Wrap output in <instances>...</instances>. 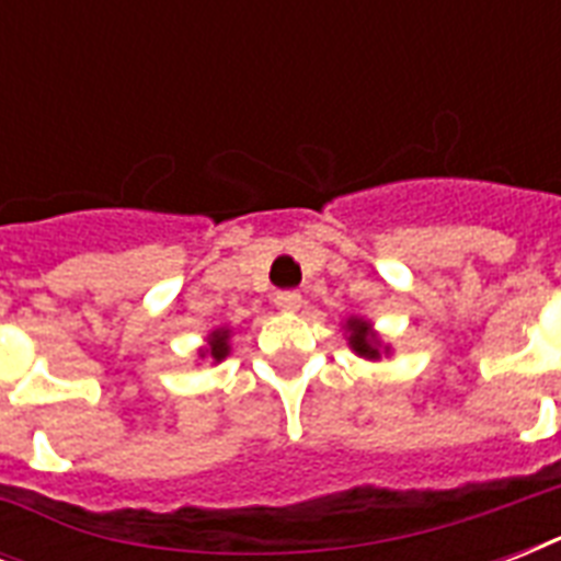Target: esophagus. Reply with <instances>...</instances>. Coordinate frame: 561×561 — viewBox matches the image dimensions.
<instances>
[{"instance_id": "1", "label": "esophagus", "mask_w": 561, "mask_h": 561, "mask_svg": "<svg viewBox=\"0 0 561 561\" xmlns=\"http://www.w3.org/2000/svg\"><path fill=\"white\" fill-rule=\"evenodd\" d=\"M276 308H279L282 314H297L299 308H302V297H299L297 290H285V294H276Z\"/></svg>"}]
</instances>
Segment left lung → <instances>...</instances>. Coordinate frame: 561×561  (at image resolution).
<instances>
[{
  "label": "left lung",
  "mask_w": 561,
  "mask_h": 561,
  "mask_svg": "<svg viewBox=\"0 0 561 561\" xmlns=\"http://www.w3.org/2000/svg\"><path fill=\"white\" fill-rule=\"evenodd\" d=\"M343 337L350 343V350L364 360H381L383 355H390V343H383L381 334L375 332L373 323L364 317H346Z\"/></svg>",
  "instance_id": "1"
}]
</instances>
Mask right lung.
Wrapping results in <instances>:
<instances>
[{"label": "right lung", "instance_id": "right-lung-1", "mask_svg": "<svg viewBox=\"0 0 561 561\" xmlns=\"http://www.w3.org/2000/svg\"><path fill=\"white\" fill-rule=\"evenodd\" d=\"M229 352H232V329H229V325H220V329L206 334V343L197 350V358L201 360L209 358L211 364H220V360L227 358Z\"/></svg>", "mask_w": 561, "mask_h": 561}]
</instances>
